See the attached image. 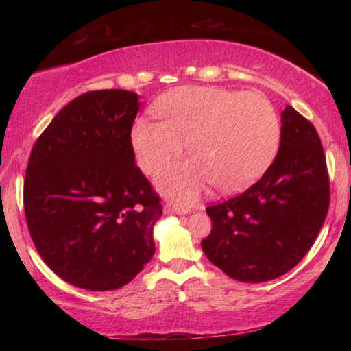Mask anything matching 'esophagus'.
Wrapping results in <instances>:
<instances>
[{
	"label": "esophagus",
	"mask_w": 351,
	"mask_h": 351,
	"mask_svg": "<svg viewBox=\"0 0 351 351\" xmlns=\"http://www.w3.org/2000/svg\"><path fill=\"white\" fill-rule=\"evenodd\" d=\"M164 212L165 213H175V215H186V213L189 210L186 209H181V207H176V206H171V204H167L164 207Z\"/></svg>",
	"instance_id": "34e87169"
}]
</instances>
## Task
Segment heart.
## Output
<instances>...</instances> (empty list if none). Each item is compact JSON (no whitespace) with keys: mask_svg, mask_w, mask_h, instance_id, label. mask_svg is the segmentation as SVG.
<instances>
[{"mask_svg":"<svg viewBox=\"0 0 351 351\" xmlns=\"http://www.w3.org/2000/svg\"><path fill=\"white\" fill-rule=\"evenodd\" d=\"M158 121L138 119L132 147L148 175L180 158L187 142L189 161L158 178L162 193L193 203L210 181L223 192L249 186L268 169L280 141V121L263 94L218 86H181L153 106Z\"/></svg>","mask_w":351,"mask_h":351,"instance_id":"obj_1","label":"heart"}]
</instances>
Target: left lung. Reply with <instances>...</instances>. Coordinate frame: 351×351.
<instances>
[{"label": "left lung", "mask_w": 351, "mask_h": 351, "mask_svg": "<svg viewBox=\"0 0 351 351\" xmlns=\"http://www.w3.org/2000/svg\"><path fill=\"white\" fill-rule=\"evenodd\" d=\"M328 204V170L319 134L308 119L287 106L274 162L239 197L207 207L212 230L201 247L235 280H272L310 251Z\"/></svg>", "instance_id": "obj_1"}]
</instances>
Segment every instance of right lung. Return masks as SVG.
<instances>
[{"label": "right lung", "instance_id": "add662e5", "mask_svg": "<svg viewBox=\"0 0 351 351\" xmlns=\"http://www.w3.org/2000/svg\"><path fill=\"white\" fill-rule=\"evenodd\" d=\"M138 94L90 91L58 111L29 158L25 212L45 263L77 288L132 282L154 254L162 204L134 164Z\"/></svg>", "mask_w": 351, "mask_h": 351}]
</instances>
